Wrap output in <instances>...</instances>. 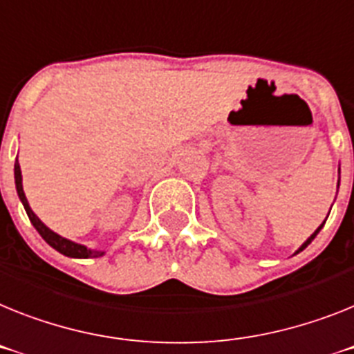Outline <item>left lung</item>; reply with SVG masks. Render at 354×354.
Here are the masks:
<instances>
[{"instance_id": "1", "label": "left lung", "mask_w": 354, "mask_h": 354, "mask_svg": "<svg viewBox=\"0 0 354 354\" xmlns=\"http://www.w3.org/2000/svg\"><path fill=\"white\" fill-rule=\"evenodd\" d=\"M324 223H326V221H324ZM324 223H322V225H320V227H319V228H317V230H315V232H313V234H311V237H310V239H308V241H306V243H304V245H302V246H301V248H299V252H302V250H304L306 246H308V245H310V243H311V241H313V239H315V236H317V234H319V232H320V228H322V227H324Z\"/></svg>"}]
</instances>
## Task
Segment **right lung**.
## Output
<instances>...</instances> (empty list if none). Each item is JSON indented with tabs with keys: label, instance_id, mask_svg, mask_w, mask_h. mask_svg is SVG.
<instances>
[{
	"label": "right lung",
	"instance_id": "add662e5",
	"mask_svg": "<svg viewBox=\"0 0 354 354\" xmlns=\"http://www.w3.org/2000/svg\"><path fill=\"white\" fill-rule=\"evenodd\" d=\"M14 176H16L17 194H19V200L21 203H23V207H25L26 214H28V219L32 221L35 230L41 234V237H43L44 241L48 243L52 248L61 252L62 255H68V257H79V259H93V257H100V255L104 254V252H99V250H90V248H86V246L77 245V243L70 241V239H64V237H61L59 234L52 232V230H50V228L46 227V225H44V223L41 221L34 212H32L30 205H28V201H26L25 191H23V178H21V169L17 162L16 165H14Z\"/></svg>",
	"mask_w": 354,
	"mask_h": 354
}]
</instances>
